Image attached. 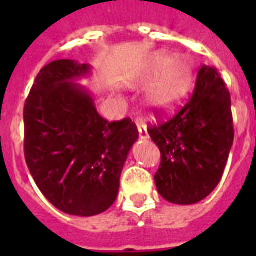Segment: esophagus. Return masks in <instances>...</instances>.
Masks as SVG:
<instances>
[{"label": "esophagus", "mask_w": 256, "mask_h": 256, "mask_svg": "<svg viewBox=\"0 0 256 256\" xmlns=\"http://www.w3.org/2000/svg\"><path fill=\"white\" fill-rule=\"evenodd\" d=\"M137 130H138L140 133V138L141 140H146L148 137V128L144 126L142 122H137Z\"/></svg>", "instance_id": "obj_1"}]
</instances>
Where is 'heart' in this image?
<instances>
[{
  "label": "heart",
  "mask_w": 256,
  "mask_h": 256,
  "mask_svg": "<svg viewBox=\"0 0 256 256\" xmlns=\"http://www.w3.org/2000/svg\"><path fill=\"white\" fill-rule=\"evenodd\" d=\"M150 79H155L148 94V102L160 112H172L188 94L194 82L192 65L186 58L170 60L166 52H158L148 62Z\"/></svg>",
  "instance_id": "b5f03b06"
}]
</instances>
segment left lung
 I'll list each match as a JSON object with an SVG mask.
<instances>
[{"mask_svg":"<svg viewBox=\"0 0 256 256\" xmlns=\"http://www.w3.org/2000/svg\"><path fill=\"white\" fill-rule=\"evenodd\" d=\"M162 154L156 188L178 205L196 204L216 188L234 144L230 96L214 68L198 70L187 104L165 123L148 128Z\"/></svg>","mask_w":256,"mask_h":256,"instance_id":"obj_1","label":"left lung"}]
</instances>
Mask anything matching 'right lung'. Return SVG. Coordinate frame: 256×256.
<instances>
[{
    "label": "right lung",
    "instance_id": "1",
    "mask_svg": "<svg viewBox=\"0 0 256 256\" xmlns=\"http://www.w3.org/2000/svg\"><path fill=\"white\" fill-rule=\"evenodd\" d=\"M90 64L62 58L40 70L24 105V155L44 198L78 216L112 206L138 130L130 119L108 123L94 97L76 80Z\"/></svg>",
    "mask_w": 256,
    "mask_h": 256
}]
</instances>
